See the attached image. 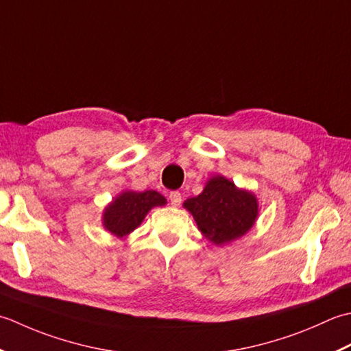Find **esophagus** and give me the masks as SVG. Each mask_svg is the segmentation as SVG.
I'll list each match as a JSON object with an SVG mask.
<instances>
[{
    "label": "esophagus",
    "mask_w": 351,
    "mask_h": 351,
    "mask_svg": "<svg viewBox=\"0 0 351 351\" xmlns=\"http://www.w3.org/2000/svg\"><path fill=\"white\" fill-rule=\"evenodd\" d=\"M169 199H171V204H173V206H180V203H182L180 192H171Z\"/></svg>",
    "instance_id": "34e87169"
}]
</instances>
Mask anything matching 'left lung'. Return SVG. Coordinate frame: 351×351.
<instances>
[{
  "label": "left lung",
  "mask_w": 351,
  "mask_h": 351,
  "mask_svg": "<svg viewBox=\"0 0 351 351\" xmlns=\"http://www.w3.org/2000/svg\"><path fill=\"white\" fill-rule=\"evenodd\" d=\"M183 207L204 238L218 247L247 234L259 217V202L253 192L238 188L221 174L210 177L202 194L186 199Z\"/></svg>",
  "instance_id": "1"
}]
</instances>
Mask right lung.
Here are the masks:
<instances>
[{"label": "right lung", "instance_id": "right-lung-1", "mask_svg": "<svg viewBox=\"0 0 351 351\" xmlns=\"http://www.w3.org/2000/svg\"><path fill=\"white\" fill-rule=\"evenodd\" d=\"M167 204V198L157 191H123L104 207L103 227L107 232L125 239L145 219L148 212L154 207Z\"/></svg>", "mask_w": 351, "mask_h": 351}]
</instances>
